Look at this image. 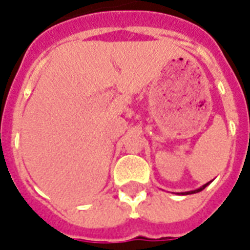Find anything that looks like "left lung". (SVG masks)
<instances>
[{
	"label": "left lung",
	"mask_w": 250,
	"mask_h": 250,
	"mask_svg": "<svg viewBox=\"0 0 250 250\" xmlns=\"http://www.w3.org/2000/svg\"><path fill=\"white\" fill-rule=\"evenodd\" d=\"M212 182V181H210V182H208V183H205L204 186H201L200 187V188H197V189H193V191H187V192H181L180 195H192V193H197V192H201L202 189H205L206 188V187L208 186V185H210V183Z\"/></svg>",
	"instance_id": "1"
}]
</instances>
